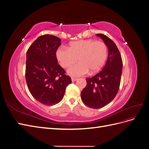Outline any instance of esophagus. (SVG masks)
Instances as JSON below:
<instances>
[{
    "instance_id": "1",
    "label": "esophagus",
    "mask_w": 149,
    "mask_h": 149,
    "mask_svg": "<svg viewBox=\"0 0 149 149\" xmlns=\"http://www.w3.org/2000/svg\"><path fill=\"white\" fill-rule=\"evenodd\" d=\"M78 79V78H71V81H77Z\"/></svg>"
}]
</instances>
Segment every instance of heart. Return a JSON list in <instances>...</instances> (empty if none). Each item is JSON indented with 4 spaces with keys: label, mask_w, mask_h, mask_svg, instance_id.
I'll list each match as a JSON object with an SVG mask.
<instances>
[{
    "label": "heart",
    "mask_w": 149,
    "mask_h": 149,
    "mask_svg": "<svg viewBox=\"0 0 149 149\" xmlns=\"http://www.w3.org/2000/svg\"><path fill=\"white\" fill-rule=\"evenodd\" d=\"M108 54L106 45L93 39L80 40L71 42L68 48L60 47L56 56L63 68H68L78 60L79 62L71 66L67 72L73 77H79L100 71L104 65Z\"/></svg>",
    "instance_id": "heart-1"
}]
</instances>
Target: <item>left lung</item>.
Returning <instances> with one entry per match:
<instances>
[{
  "instance_id": "1",
  "label": "left lung",
  "mask_w": 149,
  "mask_h": 149,
  "mask_svg": "<svg viewBox=\"0 0 149 149\" xmlns=\"http://www.w3.org/2000/svg\"><path fill=\"white\" fill-rule=\"evenodd\" d=\"M108 48L106 63L100 73L86 79L87 85L81 91V97L85 105L100 109L110 103L118 93L120 83L123 60L115 43L106 35L96 34Z\"/></svg>"
}]
</instances>
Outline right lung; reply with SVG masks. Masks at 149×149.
Here are the masks:
<instances>
[{
    "label": "right lung",
    "mask_w": 149,
    "mask_h": 149,
    "mask_svg": "<svg viewBox=\"0 0 149 149\" xmlns=\"http://www.w3.org/2000/svg\"><path fill=\"white\" fill-rule=\"evenodd\" d=\"M61 44L58 37L44 35L35 40L26 52L25 78L28 88L36 100L46 106L60 102L66 86L71 83L56 56Z\"/></svg>",
    "instance_id": "add662e5"
}]
</instances>
